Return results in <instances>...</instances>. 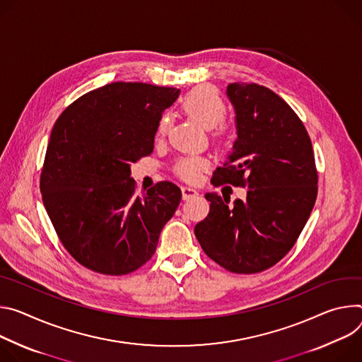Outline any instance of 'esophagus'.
I'll use <instances>...</instances> for the list:
<instances>
[{
    "label": "esophagus",
    "instance_id": "1",
    "mask_svg": "<svg viewBox=\"0 0 362 362\" xmlns=\"http://www.w3.org/2000/svg\"><path fill=\"white\" fill-rule=\"evenodd\" d=\"M181 192H182V198H184V199H188V198H191V197H194V195L198 194V191H197L195 188L187 187V185L181 187Z\"/></svg>",
    "mask_w": 362,
    "mask_h": 362
}]
</instances>
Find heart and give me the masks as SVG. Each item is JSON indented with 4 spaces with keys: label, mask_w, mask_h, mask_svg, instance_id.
Wrapping results in <instances>:
<instances>
[{
    "label": "heart",
    "mask_w": 362,
    "mask_h": 362,
    "mask_svg": "<svg viewBox=\"0 0 362 362\" xmlns=\"http://www.w3.org/2000/svg\"><path fill=\"white\" fill-rule=\"evenodd\" d=\"M181 109L195 122H198L203 128L211 131V136L214 141L223 144L230 136V128L224 122L227 113V105L223 96L217 89L202 85L191 89L185 93L180 102ZM170 117L163 116L159 119L156 135L165 136L170 129ZM209 170V160L198 156H187L180 159L175 164V173L188 182H197L202 178V174Z\"/></svg>",
    "instance_id": "obj_1"
}]
</instances>
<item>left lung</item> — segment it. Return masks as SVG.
I'll list each match as a JSON object with an SVG mask.
<instances>
[{
    "label": "left lung",
    "instance_id": "8db88e82",
    "mask_svg": "<svg viewBox=\"0 0 362 362\" xmlns=\"http://www.w3.org/2000/svg\"><path fill=\"white\" fill-rule=\"evenodd\" d=\"M235 110L233 152L213 175V185L247 187L245 202L207 192L209 216L195 237L204 253L233 273H259L295 246L317 195L312 142L299 116L273 90L230 83Z\"/></svg>",
    "mask_w": 362,
    "mask_h": 362
}]
</instances>
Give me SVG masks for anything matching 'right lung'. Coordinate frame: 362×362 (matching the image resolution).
<instances>
[{
  "instance_id": "obj_1",
  "label": "right lung",
  "mask_w": 362,
  "mask_h": 362,
  "mask_svg": "<svg viewBox=\"0 0 362 362\" xmlns=\"http://www.w3.org/2000/svg\"><path fill=\"white\" fill-rule=\"evenodd\" d=\"M178 95L115 82L80 96L56 120L40 189L62 245L82 266L122 276L155 253L181 189L164 181L136 195L131 164L152 153L159 119Z\"/></svg>"
}]
</instances>
